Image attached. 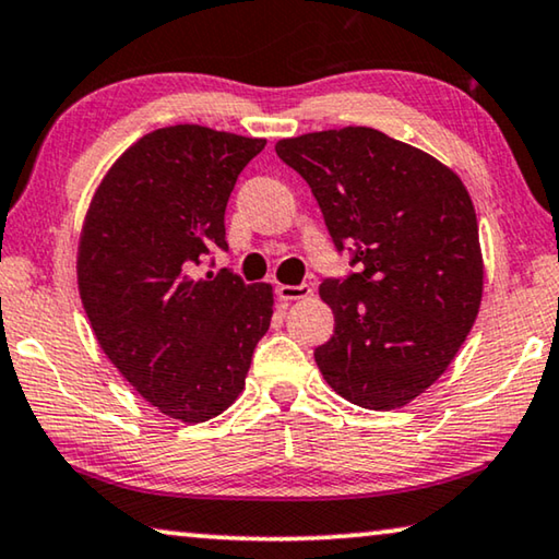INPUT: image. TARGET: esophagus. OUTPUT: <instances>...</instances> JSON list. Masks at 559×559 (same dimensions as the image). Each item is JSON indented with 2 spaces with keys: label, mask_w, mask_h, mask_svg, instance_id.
Returning a JSON list of instances; mask_svg holds the SVG:
<instances>
[{
  "label": "esophagus",
  "mask_w": 559,
  "mask_h": 559,
  "mask_svg": "<svg viewBox=\"0 0 559 559\" xmlns=\"http://www.w3.org/2000/svg\"><path fill=\"white\" fill-rule=\"evenodd\" d=\"M276 294L283 304H294V301H301V298H308L313 294V288L308 286V283H301V286H278Z\"/></svg>",
  "instance_id": "esophagus-1"
}]
</instances>
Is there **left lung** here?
<instances>
[{
  "mask_svg": "<svg viewBox=\"0 0 559 559\" xmlns=\"http://www.w3.org/2000/svg\"><path fill=\"white\" fill-rule=\"evenodd\" d=\"M354 271L321 283L336 329L313 352L329 386L364 409H396L447 371L479 313L472 198L435 157L373 128L281 140Z\"/></svg>",
  "mask_w": 559,
  "mask_h": 559,
  "instance_id": "8db88e82",
  "label": "left lung"
}]
</instances>
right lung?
Masks as SVG:
<instances>
[{
	"label": "right lung",
	"mask_w": 559,
	"mask_h": 559,
	"mask_svg": "<svg viewBox=\"0 0 559 559\" xmlns=\"http://www.w3.org/2000/svg\"><path fill=\"white\" fill-rule=\"evenodd\" d=\"M263 147L200 124L155 130L122 153L90 203L82 306L107 359L170 419L226 412L271 326L269 283L211 271L213 253L228 251V198Z\"/></svg>",
	"instance_id": "obj_1"
}]
</instances>
